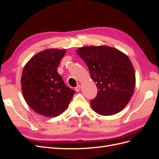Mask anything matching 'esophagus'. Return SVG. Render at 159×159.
Segmentation results:
<instances>
[{
  "label": "esophagus",
  "instance_id": "1",
  "mask_svg": "<svg viewBox=\"0 0 159 159\" xmlns=\"http://www.w3.org/2000/svg\"><path fill=\"white\" fill-rule=\"evenodd\" d=\"M80 89H81V85H78L77 86V87L75 88V91H77V92H79Z\"/></svg>",
  "mask_w": 159,
  "mask_h": 159
}]
</instances>
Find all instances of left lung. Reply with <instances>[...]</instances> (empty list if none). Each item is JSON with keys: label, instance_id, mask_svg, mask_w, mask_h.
<instances>
[{"label": "left lung", "instance_id": "1", "mask_svg": "<svg viewBox=\"0 0 159 159\" xmlns=\"http://www.w3.org/2000/svg\"><path fill=\"white\" fill-rule=\"evenodd\" d=\"M76 52L85 62L98 89L90 102L91 107L104 116L121 111L135 87V74L128 56L107 46L82 47Z\"/></svg>", "mask_w": 159, "mask_h": 159}]
</instances>
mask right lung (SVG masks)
Listing matches in <instances>:
<instances>
[{
  "instance_id": "1",
  "label": "right lung",
  "mask_w": 159,
  "mask_h": 159,
  "mask_svg": "<svg viewBox=\"0 0 159 159\" xmlns=\"http://www.w3.org/2000/svg\"><path fill=\"white\" fill-rule=\"evenodd\" d=\"M66 51L47 49L38 53L22 71L23 97L36 113L43 116H58L68 107L75 93L57 71Z\"/></svg>"
}]
</instances>
